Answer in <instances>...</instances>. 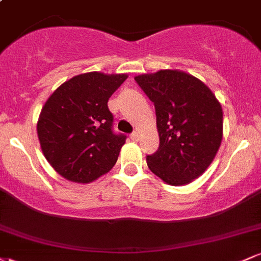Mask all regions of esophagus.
<instances>
[{"label":"esophagus","instance_id":"34e87169","mask_svg":"<svg viewBox=\"0 0 261 261\" xmlns=\"http://www.w3.org/2000/svg\"><path fill=\"white\" fill-rule=\"evenodd\" d=\"M139 139H140L139 133H136V131H135V133L131 134V140L135 141V142H136V141H139Z\"/></svg>","mask_w":261,"mask_h":261}]
</instances>
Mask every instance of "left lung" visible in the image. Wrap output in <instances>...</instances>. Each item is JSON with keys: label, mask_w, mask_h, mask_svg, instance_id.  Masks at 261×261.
Returning a JSON list of instances; mask_svg holds the SVG:
<instances>
[{"label": "left lung", "mask_w": 261, "mask_h": 261, "mask_svg": "<svg viewBox=\"0 0 261 261\" xmlns=\"http://www.w3.org/2000/svg\"><path fill=\"white\" fill-rule=\"evenodd\" d=\"M153 101L160 147L147 155L149 170L169 185L181 187L207 169L221 146L223 113L202 81L178 70L135 77Z\"/></svg>", "instance_id": "left-lung-1"}]
</instances>
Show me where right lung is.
Masks as SVG:
<instances>
[{"label": "right lung", "mask_w": 261, "mask_h": 261, "mask_svg": "<svg viewBox=\"0 0 261 261\" xmlns=\"http://www.w3.org/2000/svg\"><path fill=\"white\" fill-rule=\"evenodd\" d=\"M126 79V73H82L45 101L37 125L39 142L50 166L67 180L94 181L118 161L126 136L113 133L108 100Z\"/></svg>", "instance_id": "add662e5"}]
</instances>
